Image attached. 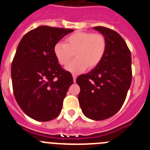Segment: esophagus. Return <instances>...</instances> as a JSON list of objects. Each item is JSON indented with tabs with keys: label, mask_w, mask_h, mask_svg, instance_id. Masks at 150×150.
<instances>
[{
	"label": "esophagus",
	"mask_w": 150,
	"mask_h": 150,
	"mask_svg": "<svg viewBox=\"0 0 150 150\" xmlns=\"http://www.w3.org/2000/svg\"><path fill=\"white\" fill-rule=\"evenodd\" d=\"M73 79H74V83H76V75H75V74H73Z\"/></svg>",
	"instance_id": "esophagus-1"
}]
</instances>
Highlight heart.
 I'll return each mask as SVG.
<instances>
[{
  "label": "heart",
  "instance_id": "heart-1",
  "mask_svg": "<svg viewBox=\"0 0 150 150\" xmlns=\"http://www.w3.org/2000/svg\"><path fill=\"white\" fill-rule=\"evenodd\" d=\"M107 48L104 35L90 32H76L67 37L65 43L59 42L54 46V55L62 65H66L75 53L76 59L69 64L66 70L79 74L87 67L94 68L100 62Z\"/></svg>",
  "mask_w": 150,
  "mask_h": 150
}]
</instances>
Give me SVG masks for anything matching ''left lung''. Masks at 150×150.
I'll return each instance as SVG.
<instances>
[{
	"instance_id": "8db88e82",
	"label": "left lung",
	"mask_w": 150,
	"mask_h": 150,
	"mask_svg": "<svg viewBox=\"0 0 150 150\" xmlns=\"http://www.w3.org/2000/svg\"><path fill=\"white\" fill-rule=\"evenodd\" d=\"M104 36L107 48L100 63L89 73L76 78L83 114L92 120H104L120 110L132 83V57L126 43L116 31L93 28Z\"/></svg>"
}]
</instances>
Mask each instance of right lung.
<instances>
[{
	"label": "right lung",
	"mask_w": 150,
	"mask_h": 150,
	"mask_svg": "<svg viewBox=\"0 0 150 150\" xmlns=\"http://www.w3.org/2000/svg\"><path fill=\"white\" fill-rule=\"evenodd\" d=\"M73 31L42 25L28 32L18 43L11 67L13 93L22 111L36 121H50L59 116L74 83L53 52L55 45Z\"/></svg>",
	"instance_id": "1"
}]
</instances>
